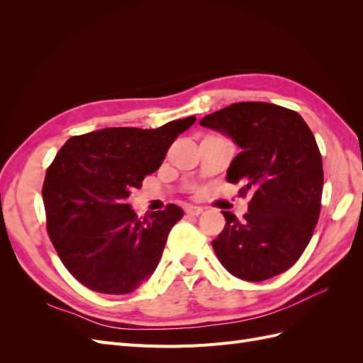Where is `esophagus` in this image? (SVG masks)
I'll return each instance as SVG.
<instances>
[{"instance_id": "obj_1", "label": "esophagus", "mask_w": 363, "mask_h": 363, "mask_svg": "<svg viewBox=\"0 0 363 363\" xmlns=\"http://www.w3.org/2000/svg\"><path fill=\"white\" fill-rule=\"evenodd\" d=\"M184 211H186V213L191 215V216H199V215L203 213V208L199 207V206H188L184 208Z\"/></svg>"}]
</instances>
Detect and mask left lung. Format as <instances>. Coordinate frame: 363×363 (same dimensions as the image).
I'll return each mask as SVG.
<instances>
[{"label":"left lung","mask_w":363,"mask_h":363,"mask_svg":"<svg viewBox=\"0 0 363 363\" xmlns=\"http://www.w3.org/2000/svg\"><path fill=\"white\" fill-rule=\"evenodd\" d=\"M200 125L240 148L228 183L251 194L244 221L223 212L225 227L212 247L235 277L262 281L289 269L312 238L321 208L323 160L304 119L269 103H235L206 115Z\"/></svg>","instance_id":"left-lung-1"}]
</instances>
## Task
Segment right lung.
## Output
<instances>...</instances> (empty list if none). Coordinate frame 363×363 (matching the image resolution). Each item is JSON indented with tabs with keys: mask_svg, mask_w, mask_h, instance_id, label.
<instances>
[{
	"mask_svg": "<svg viewBox=\"0 0 363 363\" xmlns=\"http://www.w3.org/2000/svg\"><path fill=\"white\" fill-rule=\"evenodd\" d=\"M195 116L159 128L112 127L72 136L43 182L51 242L72 276L95 292H133L157 268L183 211L168 204L140 221L128 196L162 164Z\"/></svg>",
	"mask_w": 363,
	"mask_h": 363,
	"instance_id": "obj_1",
	"label": "right lung"
}]
</instances>
